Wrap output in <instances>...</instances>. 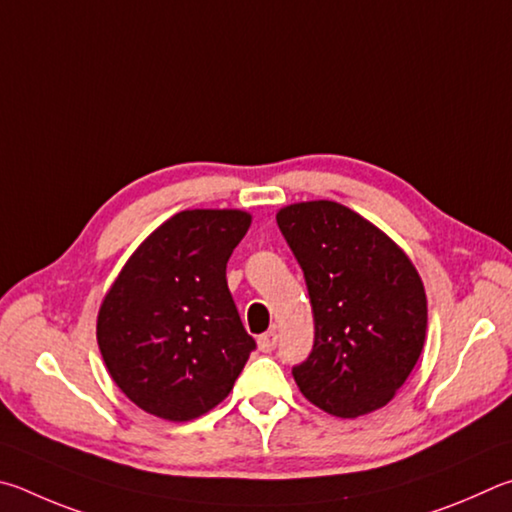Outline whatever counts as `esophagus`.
I'll return each instance as SVG.
<instances>
[{
  "label": "esophagus",
  "instance_id": "1",
  "mask_svg": "<svg viewBox=\"0 0 512 512\" xmlns=\"http://www.w3.org/2000/svg\"><path fill=\"white\" fill-rule=\"evenodd\" d=\"M276 342H279V335H276V330H267V333L258 337V348H261L263 353H272L276 348Z\"/></svg>",
  "mask_w": 512,
  "mask_h": 512
}]
</instances>
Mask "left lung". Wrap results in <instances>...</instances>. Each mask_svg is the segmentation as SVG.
<instances>
[{
	"instance_id": "left-lung-1",
	"label": "left lung",
	"mask_w": 512,
	"mask_h": 512,
	"mask_svg": "<svg viewBox=\"0 0 512 512\" xmlns=\"http://www.w3.org/2000/svg\"><path fill=\"white\" fill-rule=\"evenodd\" d=\"M306 276L315 344L292 366L312 405L357 418L387 405L423 351L427 297L405 251L344 204L317 200L276 213Z\"/></svg>"
}]
</instances>
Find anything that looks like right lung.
<instances>
[{
	"mask_svg": "<svg viewBox=\"0 0 512 512\" xmlns=\"http://www.w3.org/2000/svg\"><path fill=\"white\" fill-rule=\"evenodd\" d=\"M245 211H182L141 242L103 299L96 337L112 380L152 416L193 420L229 396L256 348L227 285Z\"/></svg>",
	"mask_w": 512,
	"mask_h": 512,
	"instance_id": "right-lung-1",
	"label": "right lung"
}]
</instances>
